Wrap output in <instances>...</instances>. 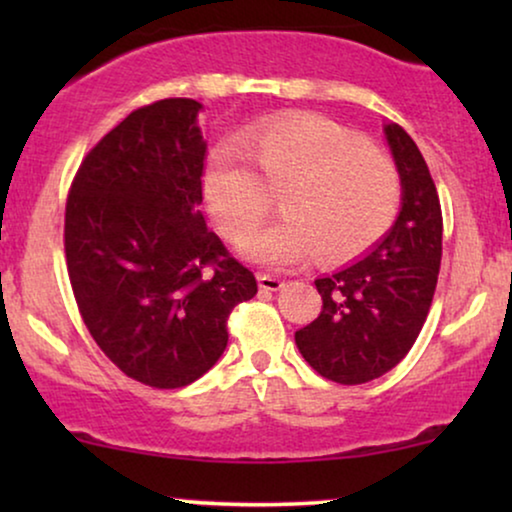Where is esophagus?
<instances>
[{"instance_id": "1", "label": "esophagus", "mask_w": 512, "mask_h": 512, "mask_svg": "<svg viewBox=\"0 0 512 512\" xmlns=\"http://www.w3.org/2000/svg\"><path fill=\"white\" fill-rule=\"evenodd\" d=\"M258 286H261L263 291H279L284 286V279L277 277V275H268V272H263V275H258Z\"/></svg>"}]
</instances>
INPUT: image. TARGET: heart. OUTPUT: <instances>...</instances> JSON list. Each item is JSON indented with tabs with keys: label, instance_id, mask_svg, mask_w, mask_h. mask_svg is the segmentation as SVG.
Returning <instances> with one entry per match:
<instances>
[{
	"label": "heart",
	"instance_id": "1",
	"mask_svg": "<svg viewBox=\"0 0 512 512\" xmlns=\"http://www.w3.org/2000/svg\"><path fill=\"white\" fill-rule=\"evenodd\" d=\"M205 202L221 233L248 242L279 197L285 219L244 247L265 265L317 254L347 261L389 233L401 207V172L373 144L321 116H293L223 144L205 170Z\"/></svg>",
	"mask_w": 512,
	"mask_h": 512
}]
</instances>
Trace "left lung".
<instances>
[{"mask_svg": "<svg viewBox=\"0 0 512 512\" xmlns=\"http://www.w3.org/2000/svg\"><path fill=\"white\" fill-rule=\"evenodd\" d=\"M403 184L401 214L375 251L314 279L324 307L296 331L303 359L326 380L363 384L398 366L431 310L443 256V212L429 165L398 123L384 128Z\"/></svg>", "mask_w": 512, "mask_h": 512, "instance_id": "left-lung-1", "label": "left lung"}]
</instances>
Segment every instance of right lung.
<instances>
[{"label":"right lung","instance_id":"add662e5","mask_svg":"<svg viewBox=\"0 0 512 512\" xmlns=\"http://www.w3.org/2000/svg\"><path fill=\"white\" fill-rule=\"evenodd\" d=\"M200 102L139 107L81 160L65 207V258L81 319L132 380L186 387L219 361L254 272L207 228Z\"/></svg>","mask_w":512,"mask_h":512}]
</instances>
